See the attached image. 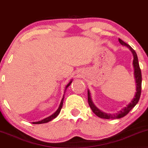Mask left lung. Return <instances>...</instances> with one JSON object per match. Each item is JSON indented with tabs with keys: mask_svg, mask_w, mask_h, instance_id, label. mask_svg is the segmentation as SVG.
Returning <instances> with one entry per match:
<instances>
[{
	"mask_svg": "<svg viewBox=\"0 0 148 148\" xmlns=\"http://www.w3.org/2000/svg\"><path fill=\"white\" fill-rule=\"evenodd\" d=\"M119 42L121 43L123 46L127 47L131 51L133 55V65L134 68V76H135V82H136V92L135 95L134 96L133 99H132V101L128 104V105L122 109L121 110L118 112L116 114H107L105 112H102L99 109L96 107L95 106V104L92 102L91 97H90V91L88 90V105H89L90 108H91L92 111L93 113L97 115L98 117L101 118V119H121L127 115L135 106L137 105V103H138L139 98L141 96V81H142V77H141V72L140 70V67H139V62H138V58H137V53H135V51L132 47L129 45L127 43L124 42L123 40H122L121 38L119 39Z\"/></svg>",
	"mask_w": 148,
	"mask_h": 148,
	"instance_id": "obj_1",
	"label": "left lung"
}]
</instances>
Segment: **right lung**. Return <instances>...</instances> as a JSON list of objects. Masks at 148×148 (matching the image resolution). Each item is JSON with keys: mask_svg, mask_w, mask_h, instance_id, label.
<instances>
[{"mask_svg": "<svg viewBox=\"0 0 148 148\" xmlns=\"http://www.w3.org/2000/svg\"><path fill=\"white\" fill-rule=\"evenodd\" d=\"M72 80H71L69 82V83H68V84H67L66 86V88H65V92H66V90L67 88H68V86L70 85L71 83H72ZM65 92H64V94H65ZM64 96H63V98H62V101H61V103H60V106H59L58 109L56 111V112H54V113L52 115H51L50 116L46 118V119H44L43 120H42V121H38V122H33L32 123H33V124H43V123H49V121H52L53 119H56V118L59 115V114H60L61 110H62V106H63V103H64Z\"/></svg>", "mask_w": 148, "mask_h": 148, "instance_id": "add662e5", "label": "right lung"}]
</instances>
